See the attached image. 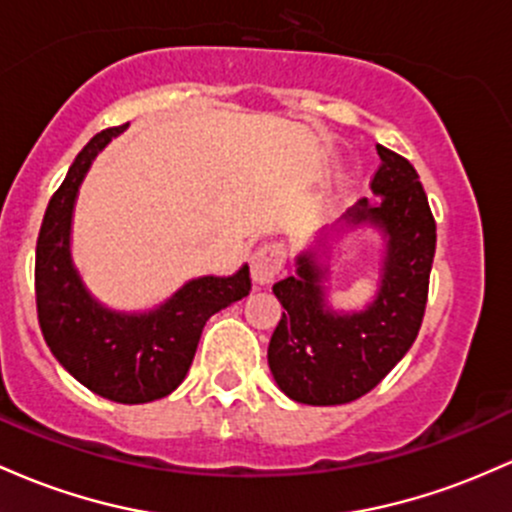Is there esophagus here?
I'll use <instances>...</instances> for the list:
<instances>
[{
	"label": "esophagus",
	"mask_w": 512,
	"mask_h": 512,
	"mask_svg": "<svg viewBox=\"0 0 512 512\" xmlns=\"http://www.w3.org/2000/svg\"><path fill=\"white\" fill-rule=\"evenodd\" d=\"M284 262H286L284 243L262 245L260 250L252 255V262H250L252 279H255L257 284H269L279 272H282Z\"/></svg>",
	"instance_id": "1"
}]
</instances>
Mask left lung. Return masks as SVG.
I'll return each mask as SVG.
<instances>
[{"label":"left lung","instance_id":"obj_1","mask_svg":"<svg viewBox=\"0 0 512 512\" xmlns=\"http://www.w3.org/2000/svg\"><path fill=\"white\" fill-rule=\"evenodd\" d=\"M381 157L372 189L376 201L359 199L338 230L372 226L384 233L381 286L364 311L338 313L325 306L328 269L313 252L296 260V277L272 286L284 306L269 340V369L291 401L340 406L364 396L401 362L418 338L428 303L435 218L418 172L406 157L376 145Z\"/></svg>","mask_w":512,"mask_h":512}]
</instances>
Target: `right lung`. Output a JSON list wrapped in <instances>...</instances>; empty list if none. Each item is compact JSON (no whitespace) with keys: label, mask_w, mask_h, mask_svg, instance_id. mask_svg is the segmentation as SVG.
<instances>
[{"label":"right lung","mask_w":512,"mask_h":512,"mask_svg":"<svg viewBox=\"0 0 512 512\" xmlns=\"http://www.w3.org/2000/svg\"><path fill=\"white\" fill-rule=\"evenodd\" d=\"M123 128L89 140L50 196L36 245V308L50 352L82 386L116 403H148L182 384L206 320L252 284L243 265L233 277L192 279L148 313H116L92 299L72 265V209L92 160Z\"/></svg>","instance_id":"1"}]
</instances>
